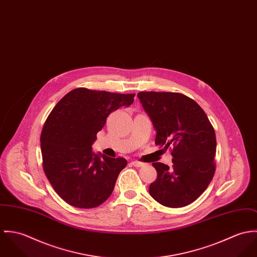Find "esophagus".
I'll list each match as a JSON object with an SVG mask.
<instances>
[{"instance_id":"obj_1","label":"esophagus","mask_w":257,"mask_h":257,"mask_svg":"<svg viewBox=\"0 0 257 257\" xmlns=\"http://www.w3.org/2000/svg\"><path fill=\"white\" fill-rule=\"evenodd\" d=\"M131 165H132V166H134V167H136V168H141V167L144 166V164H143V163H141V162H138V161H134V162H132V163H131Z\"/></svg>"}]
</instances>
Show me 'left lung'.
I'll use <instances>...</instances> for the list:
<instances>
[{"mask_svg": "<svg viewBox=\"0 0 257 257\" xmlns=\"http://www.w3.org/2000/svg\"><path fill=\"white\" fill-rule=\"evenodd\" d=\"M137 96L157 131L156 145L172 147V167L153 164L158 176L149 192L164 206H187L206 190L214 176V128L199 104L182 93L141 91Z\"/></svg>", "mask_w": 257, "mask_h": 257, "instance_id": "left-lung-1", "label": "left lung"}]
</instances>
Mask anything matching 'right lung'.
Instances as JSON below:
<instances>
[{"label":"right lung","instance_id":"1","mask_svg":"<svg viewBox=\"0 0 257 257\" xmlns=\"http://www.w3.org/2000/svg\"><path fill=\"white\" fill-rule=\"evenodd\" d=\"M134 96L79 87L68 92L48 115L40 136L43 170L68 204L89 209L111 195L127 161L94 154L91 146L107 116L131 105Z\"/></svg>","mask_w":257,"mask_h":257}]
</instances>
